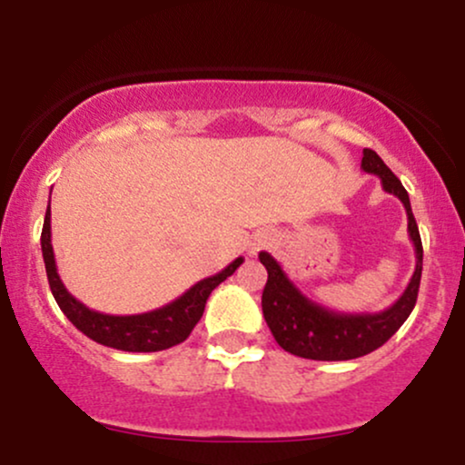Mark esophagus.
Listing matches in <instances>:
<instances>
[{
    "instance_id": "obj_1",
    "label": "esophagus",
    "mask_w": 465,
    "mask_h": 465,
    "mask_svg": "<svg viewBox=\"0 0 465 465\" xmlns=\"http://www.w3.org/2000/svg\"><path fill=\"white\" fill-rule=\"evenodd\" d=\"M269 244H271V236H269V233H260V236L253 238V242L249 244V255H255L260 249L269 247Z\"/></svg>"
}]
</instances>
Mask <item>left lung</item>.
I'll return each instance as SVG.
<instances>
[{"instance_id":"left-lung-1","label":"left lung","mask_w":465,"mask_h":465,"mask_svg":"<svg viewBox=\"0 0 465 465\" xmlns=\"http://www.w3.org/2000/svg\"><path fill=\"white\" fill-rule=\"evenodd\" d=\"M361 168L381 179L382 190L398 196L407 210L409 238L415 249V271L400 300L381 312H336L303 295L271 253L260 251L269 280L262 291V312L277 345L311 361H350L385 345L409 319L418 302L421 277V238L404 185L376 153L362 151Z\"/></svg>"}]
</instances>
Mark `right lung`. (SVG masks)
<instances>
[{"mask_svg":"<svg viewBox=\"0 0 465 465\" xmlns=\"http://www.w3.org/2000/svg\"><path fill=\"white\" fill-rule=\"evenodd\" d=\"M50 205H47L44 232H41V251H44V262L47 282H50L52 295L61 308L63 314L72 322L84 336L106 348L122 351H162L173 345L183 343L188 339L194 325L199 323L205 311L207 297L212 291L225 282L233 271L244 262V258H236L227 264L221 273L205 277L188 288L183 295L174 302L165 303L157 311L142 314H104L78 302L63 284L61 275L56 271L54 249H52V225H50Z\"/></svg>","mask_w":465,"mask_h":465,"instance_id":"right-lung-1","label":"right lung"}]
</instances>
